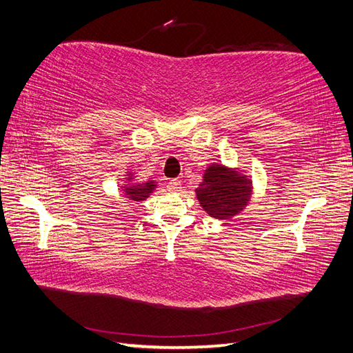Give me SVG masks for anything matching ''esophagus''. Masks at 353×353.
<instances>
[{"label": "esophagus", "mask_w": 353, "mask_h": 353, "mask_svg": "<svg viewBox=\"0 0 353 353\" xmlns=\"http://www.w3.org/2000/svg\"><path fill=\"white\" fill-rule=\"evenodd\" d=\"M179 189H181V181H179V179H170V181L168 183L169 192H178Z\"/></svg>", "instance_id": "esophagus-1"}]
</instances>
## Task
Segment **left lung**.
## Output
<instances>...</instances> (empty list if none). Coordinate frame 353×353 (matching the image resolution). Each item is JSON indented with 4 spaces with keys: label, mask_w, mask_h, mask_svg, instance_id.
<instances>
[{
    "label": "left lung",
    "mask_w": 353,
    "mask_h": 353,
    "mask_svg": "<svg viewBox=\"0 0 353 353\" xmlns=\"http://www.w3.org/2000/svg\"><path fill=\"white\" fill-rule=\"evenodd\" d=\"M196 198L207 214L214 219H231L245 210L252 194V181L239 170L213 163L203 172Z\"/></svg>",
    "instance_id": "8db88e82"
}]
</instances>
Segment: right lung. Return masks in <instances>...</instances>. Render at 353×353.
I'll return each mask as SVG.
<instances>
[{"instance_id":"obj_1","label":"right lung","mask_w":353,"mask_h":353,"mask_svg":"<svg viewBox=\"0 0 353 353\" xmlns=\"http://www.w3.org/2000/svg\"><path fill=\"white\" fill-rule=\"evenodd\" d=\"M125 181H127V184L122 185L123 198H127L130 201H134V202L145 201L155 190V187H157V183L152 181V179H150V181H145V183H132V181H134V178H132L131 172H128V174H127Z\"/></svg>"}]
</instances>
